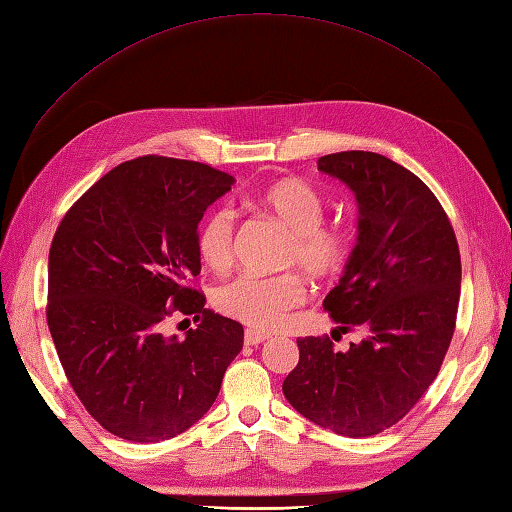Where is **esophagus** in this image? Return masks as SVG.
<instances>
[{
	"instance_id": "esophagus-1",
	"label": "esophagus",
	"mask_w": 512,
	"mask_h": 512,
	"mask_svg": "<svg viewBox=\"0 0 512 512\" xmlns=\"http://www.w3.org/2000/svg\"><path fill=\"white\" fill-rule=\"evenodd\" d=\"M243 339H245L247 346H258V344H262V342H267L269 333H262V331H256V329H247Z\"/></svg>"
}]
</instances>
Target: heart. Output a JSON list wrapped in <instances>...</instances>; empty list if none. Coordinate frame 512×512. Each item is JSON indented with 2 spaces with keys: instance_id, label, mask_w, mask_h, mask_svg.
Here are the masks:
<instances>
[{
  "instance_id": "b5f03b06",
  "label": "heart",
  "mask_w": 512,
  "mask_h": 512,
  "mask_svg": "<svg viewBox=\"0 0 512 512\" xmlns=\"http://www.w3.org/2000/svg\"><path fill=\"white\" fill-rule=\"evenodd\" d=\"M247 203L267 213L290 232L284 262L299 267L314 280H331L348 265L354 230L344 222H324L322 194L299 177H282L250 194ZM235 245V215L230 209H213L196 235L198 256L213 271H226ZM305 282L299 273L273 277L239 275L222 284L213 303L222 314L256 329H275L288 312L305 301Z\"/></svg>"
}]
</instances>
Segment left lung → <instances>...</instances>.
<instances>
[{"label": "left lung", "mask_w": 512, "mask_h": 512, "mask_svg": "<svg viewBox=\"0 0 512 512\" xmlns=\"http://www.w3.org/2000/svg\"><path fill=\"white\" fill-rule=\"evenodd\" d=\"M318 170L359 203V237L324 309L365 337L348 350L301 337L284 380L290 406L339 436L367 438L399 423L436 380L455 333L461 258L438 198L414 173L371 151L322 156Z\"/></svg>", "instance_id": "8db88e82"}]
</instances>
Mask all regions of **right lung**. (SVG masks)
<instances>
[{"label":"right lung","instance_id":"right-lung-1","mask_svg":"<svg viewBox=\"0 0 512 512\" xmlns=\"http://www.w3.org/2000/svg\"><path fill=\"white\" fill-rule=\"evenodd\" d=\"M232 183L207 164L143 156L91 185L55 232L46 322L76 397L117 438L190 429L243 348L241 324L190 286L198 222ZM175 311L199 322L183 340L161 333Z\"/></svg>","mask_w":512,"mask_h":512}]
</instances>
